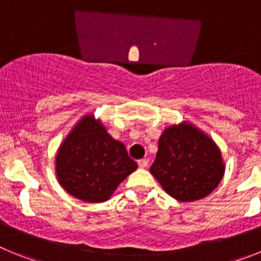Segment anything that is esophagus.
Masks as SVG:
<instances>
[{"label":"esophagus","mask_w":261,"mask_h":261,"mask_svg":"<svg viewBox=\"0 0 261 261\" xmlns=\"http://www.w3.org/2000/svg\"><path fill=\"white\" fill-rule=\"evenodd\" d=\"M137 163H138V167L145 168V167H147V165H149V161H147V159H140Z\"/></svg>","instance_id":"34e87169"}]
</instances>
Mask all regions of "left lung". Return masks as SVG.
<instances>
[{"instance_id": "obj_1", "label": "left lung", "mask_w": 261, "mask_h": 261, "mask_svg": "<svg viewBox=\"0 0 261 261\" xmlns=\"http://www.w3.org/2000/svg\"><path fill=\"white\" fill-rule=\"evenodd\" d=\"M150 172L171 197L188 202L216 190L225 165L216 142L184 121L163 130Z\"/></svg>"}]
</instances>
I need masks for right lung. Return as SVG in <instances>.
<instances>
[{
	"label": "right lung",
	"mask_w": 261,
	"mask_h": 261,
	"mask_svg": "<svg viewBox=\"0 0 261 261\" xmlns=\"http://www.w3.org/2000/svg\"><path fill=\"white\" fill-rule=\"evenodd\" d=\"M137 168L125 146L107 133L93 115H86L59 147L56 175L60 186L86 202L110 199L121 181Z\"/></svg>",
	"instance_id": "right-lung-1"
}]
</instances>
